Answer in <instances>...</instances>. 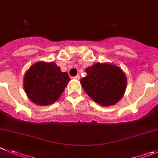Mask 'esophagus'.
Returning a JSON list of instances; mask_svg holds the SVG:
<instances>
[{"label": "esophagus", "mask_w": 158, "mask_h": 158, "mask_svg": "<svg viewBox=\"0 0 158 158\" xmlns=\"http://www.w3.org/2000/svg\"><path fill=\"white\" fill-rule=\"evenodd\" d=\"M80 75H77V76H75L74 77H73V79H75V80H80Z\"/></svg>", "instance_id": "34e87169"}]
</instances>
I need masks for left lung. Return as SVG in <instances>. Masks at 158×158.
I'll use <instances>...</instances> for the list:
<instances>
[{"label": "left lung", "instance_id": "8db88e82", "mask_svg": "<svg viewBox=\"0 0 158 158\" xmlns=\"http://www.w3.org/2000/svg\"><path fill=\"white\" fill-rule=\"evenodd\" d=\"M81 84L88 95L103 106L119 102L124 95L127 78L122 69L110 63H97L85 69Z\"/></svg>", "mask_w": 158, "mask_h": 158}]
</instances>
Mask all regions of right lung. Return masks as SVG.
<instances>
[{
    "label": "right lung",
    "instance_id": "1",
    "mask_svg": "<svg viewBox=\"0 0 158 158\" xmlns=\"http://www.w3.org/2000/svg\"><path fill=\"white\" fill-rule=\"evenodd\" d=\"M70 81L55 63L38 62L32 65L23 78V87L29 99L38 106H48L59 99Z\"/></svg>",
    "mask_w": 158,
    "mask_h": 158
}]
</instances>
